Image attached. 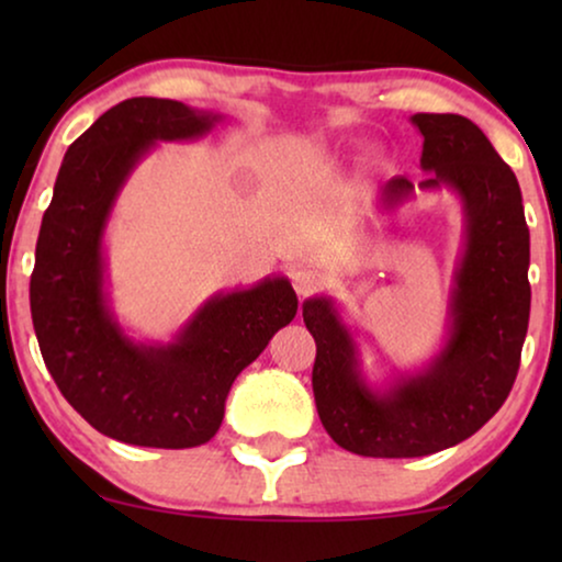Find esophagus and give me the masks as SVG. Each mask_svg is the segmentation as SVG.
I'll list each match as a JSON object with an SVG mask.
<instances>
[{
	"label": "esophagus",
	"instance_id": "obj_1",
	"mask_svg": "<svg viewBox=\"0 0 562 562\" xmlns=\"http://www.w3.org/2000/svg\"><path fill=\"white\" fill-rule=\"evenodd\" d=\"M291 286H294V291L299 296H310L312 291H317L319 286V276L310 271V268H296L294 273H291Z\"/></svg>",
	"mask_w": 562,
	"mask_h": 562
}]
</instances>
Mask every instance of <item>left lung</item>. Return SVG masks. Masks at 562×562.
I'll return each instance as SVG.
<instances>
[{
    "instance_id": "left-lung-1",
    "label": "left lung",
    "mask_w": 562,
    "mask_h": 562,
    "mask_svg": "<svg viewBox=\"0 0 562 562\" xmlns=\"http://www.w3.org/2000/svg\"><path fill=\"white\" fill-rule=\"evenodd\" d=\"M422 179L383 183L379 204L394 212L414 191L450 189L463 206V252L452 276L448 335L417 373L373 389L360 371L358 345L333 299L302 304L317 342L314 402L327 435L366 458H422L463 442L509 396L529 325V229L517 176L460 114H414Z\"/></svg>"
}]
</instances>
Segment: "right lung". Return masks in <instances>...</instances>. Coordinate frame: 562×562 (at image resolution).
<instances>
[{
	"label": "right lung",
	"instance_id": "right-lung-1",
	"mask_svg": "<svg viewBox=\"0 0 562 562\" xmlns=\"http://www.w3.org/2000/svg\"><path fill=\"white\" fill-rule=\"evenodd\" d=\"M217 122L173 99H125L71 143L43 214L30 279L37 345L66 402L112 440L210 442L233 381L296 314L283 276L206 299L171 342H135L110 310L104 229L122 187L158 143L196 140Z\"/></svg>",
	"mask_w": 562,
	"mask_h": 562
}]
</instances>
